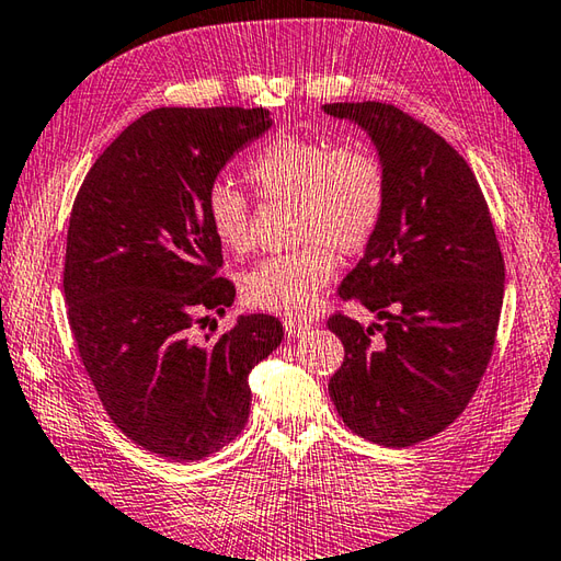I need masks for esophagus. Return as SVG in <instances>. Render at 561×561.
Segmentation results:
<instances>
[{"label":"esophagus","mask_w":561,"mask_h":561,"mask_svg":"<svg viewBox=\"0 0 561 561\" xmlns=\"http://www.w3.org/2000/svg\"><path fill=\"white\" fill-rule=\"evenodd\" d=\"M284 331H287L289 337H301L311 331V323L306 321H296V318H289V321H284Z\"/></svg>","instance_id":"1"}]
</instances>
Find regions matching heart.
Segmentation results:
<instances>
[{
    "instance_id": "heart-1",
    "label": "heart",
    "mask_w": 561,
    "mask_h": 561,
    "mask_svg": "<svg viewBox=\"0 0 561 561\" xmlns=\"http://www.w3.org/2000/svg\"><path fill=\"white\" fill-rule=\"evenodd\" d=\"M250 184L270 199H294L291 252L270 255L243 277L250 306L282 316H301L333 277V250L357 252L381 224L387 206V174L365 146H337L323 138L277 136L250 158ZM206 221L228 250L250 245L248 199L233 184L218 180L206 192Z\"/></svg>"
}]
</instances>
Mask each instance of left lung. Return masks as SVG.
<instances>
[{"label": "left lung", "instance_id": "left-lung-1", "mask_svg": "<svg viewBox=\"0 0 561 561\" xmlns=\"http://www.w3.org/2000/svg\"><path fill=\"white\" fill-rule=\"evenodd\" d=\"M323 112L365 130L387 174L381 224L340 284L381 323L328 321L345 345L328 391L350 431L411 447L445 431L484 377L506 279L501 248L474 172L435 130L381 102Z\"/></svg>", "mask_w": 561, "mask_h": 561}]
</instances>
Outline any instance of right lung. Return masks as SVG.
Wrapping results in <instances>:
<instances>
[{"label":"right lung","instance_id":"1","mask_svg":"<svg viewBox=\"0 0 561 561\" xmlns=\"http://www.w3.org/2000/svg\"><path fill=\"white\" fill-rule=\"evenodd\" d=\"M270 126L262 106L152 108L96 158L72 204L62 289L77 350L118 431L172 462L236 440L250 371L284 337L267 313L238 316L221 337L194 331L236 301L216 277L206 192Z\"/></svg>","mask_w":561,"mask_h":561}]
</instances>
